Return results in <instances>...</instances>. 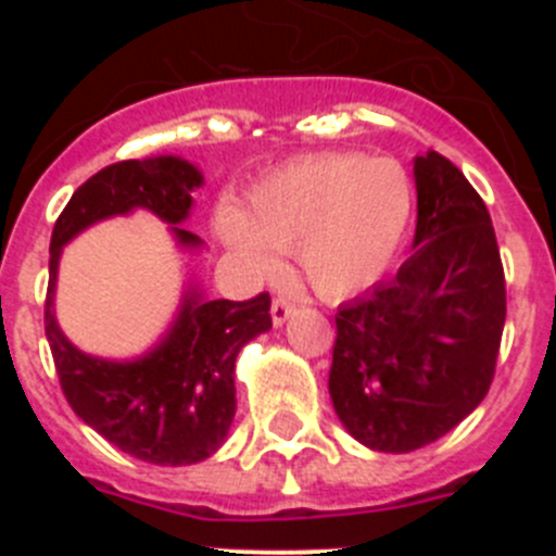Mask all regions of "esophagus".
<instances>
[{
	"instance_id": "1",
	"label": "esophagus",
	"mask_w": 556,
	"mask_h": 556,
	"mask_svg": "<svg viewBox=\"0 0 556 556\" xmlns=\"http://www.w3.org/2000/svg\"><path fill=\"white\" fill-rule=\"evenodd\" d=\"M292 312H294V303L289 301V298H281V294L275 298L273 308H269V314H273V323H275V326H283V323L289 320V314H292Z\"/></svg>"
}]
</instances>
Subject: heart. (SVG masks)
<instances>
[{
    "mask_svg": "<svg viewBox=\"0 0 556 556\" xmlns=\"http://www.w3.org/2000/svg\"><path fill=\"white\" fill-rule=\"evenodd\" d=\"M412 217V180L392 159L362 152L306 155L255 186L248 223L223 214V236L253 273L273 275L278 253H301L308 283L345 298L384 273Z\"/></svg>",
    "mask_w": 556,
    "mask_h": 556,
    "instance_id": "heart-1",
    "label": "heart"
}]
</instances>
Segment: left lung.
<instances>
[{
    "label": "left lung",
    "mask_w": 556,
    "mask_h": 556,
    "mask_svg": "<svg viewBox=\"0 0 556 556\" xmlns=\"http://www.w3.org/2000/svg\"><path fill=\"white\" fill-rule=\"evenodd\" d=\"M415 250L337 312L328 392L358 443L406 454L484 401L507 320L488 205L445 155L415 159Z\"/></svg>",
    "instance_id": "8db88e82"
}]
</instances>
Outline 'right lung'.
<instances>
[{
    "label": "right lung",
    "instance_id": "add662e5",
    "mask_svg": "<svg viewBox=\"0 0 556 556\" xmlns=\"http://www.w3.org/2000/svg\"><path fill=\"white\" fill-rule=\"evenodd\" d=\"M200 184L198 166L175 155L111 164L72 194L49 242L43 328L68 406L125 454L172 468L208 459L225 443L236 415V356L250 339L273 328L269 294L205 301L189 289L169 333L136 362L77 351L58 328L52 298L63 244L100 219L147 208L175 225L172 233L184 248H198V236L178 223L189 217L191 191Z\"/></svg>",
    "mask_w": 556,
    "mask_h": 556
}]
</instances>
